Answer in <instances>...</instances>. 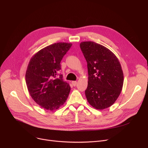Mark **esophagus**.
I'll list each match as a JSON object with an SVG mask.
<instances>
[{
  "label": "esophagus",
  "mask_w": 148,
  "mask_h": 148,
  "mask_svg": "<svg viewBox=\"0 0 148 148\" xmlns=\"http://www.w3.org/2000/svg\"><path fill=\"white\" fill-rule=\"evenodd\" d=\"M77 84V82L76 81H73V82H72V84L74 86H75Z\"/></svg>",
  "instance_id": "34e87169"
}]
</instances>
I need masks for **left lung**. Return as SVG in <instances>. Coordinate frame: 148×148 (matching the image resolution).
Returning a JSON list of instances; mask_svg holds the SVG:
<instances>
[{"label":"left lung","instance_id":"obj_1","mask_svg":"<svg viewBox=\"0 0 148 148\" xmlns=\"http://www.w3.org/2000/svg\"><path fill=\"white\" fill-rule=\"evenodd\" d=\"M80 47L88 64V101L95 109H105L114 103L122 89L119 60L109 49L93 41L82 42Z\"/></svg>","mask_w":148,"mask_h":148}]
</instances>
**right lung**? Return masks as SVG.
<instances>
[{
	"label": "right lung",
	"instance_id": "add662e5",
	"mask_svg": "<svg viewBox=\"0 0 148 148\" xmlns=\"http://www.w3.org/2000/svg\"><path fill=\"white\" fill-rule=\"evenodd\" d=\"M72 46L71 43L58 42L45 47L31 58L26 72V83L31 97L44 109L57 110L66 101L69 84L56 78L61 69L60 61Z\"/></svg>",
	"mask_w": 148,
	"mask_h": 148
}]
</instances>
